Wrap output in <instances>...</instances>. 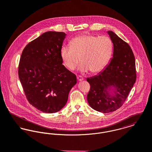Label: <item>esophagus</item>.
<instances>
[{
  "mask_svg": "<svg viewBox=\"0 0 152 152\" xmlns=\"http://www.w3.org/2000/svg\"><path fill=\"white\" fill-rule=\"evenodd\" d=\"M77 80H79V81H82V80H83V77H82L81 76H77Z\"/></svg>",
  "mask_w": 152,
  "mask_h": 152,
  "instance_id": "obj_1",
  "label": "esophagus"
}]
</instances>
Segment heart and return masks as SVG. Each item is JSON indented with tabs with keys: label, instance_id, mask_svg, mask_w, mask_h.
Listing matches in <instances>:
<instances>
[{
	"label": "heart",
	"instance_id": "b5f03b06",
	"mask_svg": "<svg viewBox=\"0 0 152 152\" xmlns=\"http://www.w3.org/2000/svg\"><path fill=\"white\" fill-rule=\"evenodd\" d=\"M70 46H62L60 55L64 65L74 70L80 61L82 72L88 70L93 73L101 72L108 64L113 49L111 39L107 36L84 34L76 37L70 42Z\"/></svg>",
	"mask_w": 152,
	"mask_h": 152
}]
</instances>
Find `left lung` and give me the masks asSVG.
Instances as JSON below:
<instances>
[{"label": "left lung", "instance_id": "1", "mask_svg": "<svg viewBox=\"0 0 152 152\" xmlns=\"http://www.w3.org/2000/svg\"><path fill=\"white\" fill-rule=\"evenodd\" d=\"M107 33L113 44V58L98 75L87 78L90 84L88 104L102 113L115 111L122 105L136 79L135 56L130 46L112 31Z\"/></svg>", "mask_w": 152, "mask_h": 152}]
</instances>
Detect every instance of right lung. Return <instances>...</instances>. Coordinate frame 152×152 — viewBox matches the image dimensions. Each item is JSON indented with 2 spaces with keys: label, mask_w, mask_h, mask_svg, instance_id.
Returning <instances> with one entry per match:
<instances>
[{
  "label": "right lung",
  "mask_w": 152,
  "mask_h": 152,
  "mask_svg": "<svg viewBox=\"0 0 152 152\" xmlns=\"http://www.w3.org/2000/svg\"><path fill=\"white\" fill-rule=\"evenodd\" d=\"M66 34L48 31L23 50L18 77L28 102L44 113H55L66 104L76 76L62 65L61 48Z\"/></svg>",
  "instance_id": "right-lung-1"
}]
</instances>
